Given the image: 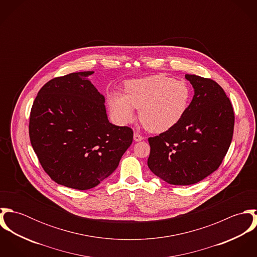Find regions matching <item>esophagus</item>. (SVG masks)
<instances>
[{
    "instance_id": "obj_1",
    "label": "esophagus",
    "mask_w": 257,
    "mask_h": 257,
    "mask_svg": "<svg viewBox=\"0 0 257 257\" xmlns=\"http://www.w3.org/2000/svg\"><path fill=\"white\" fill-rule=\"evenodd\" d=\"M134 140H135V142H142L144 140V137L139 133H135L134 134Z\"/></svg>"
}]
</instances>
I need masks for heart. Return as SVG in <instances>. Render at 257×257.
Segmentation results:
<instances>
[{
  "label": "heart",
  "mask_w": 257,
  "mask_h": 257,
  "mask_svg": "<svg viewBox=\"0 0 257 257\" xmlns=\"http://www.w3.org/2000/svg\"><path fill=\"white\" fill-rule=\"evenodd\" d=\"M191 89L184 81L165 75L133 79L124 84V94L108 97L110 114L118 124H127L140 109L141 121L152 133H164L176 125L189 108Z\"/></svg>",
  "instance_id": "b5f03b06"
}]
</instances>
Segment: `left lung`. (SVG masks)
Instances as JSON below:
<instances>
[{
  "mask_svg": "<svg viewBox=\"0 0 257 257\" xmlns=\"http://www.w3.org/2000/svg\"><path fill=\"white\" fill-rule=\"evenodd\" d=\"M194 96L181 120L149 138V169L172 185L198 183L216 171L230 146L234 113L229 99L214 80L186 74Z\"/></svg>",
  "mask_w": 257,
  "mask_h": 257,
  "instance_id": "obj_1",
  "label": "left lung"
}]
</instances>
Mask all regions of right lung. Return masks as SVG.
Instances as JSON below:
<instances>
[{
    "mask_svg": "<svg viewBox=\"0 0 257 257\" xmlns=\"http://www.w3.org/2000/svg\"><path fill=\"white\" fill-rule=\"evenodd\" d=\"M93 73L48 81L30 117V139L42 168L56 183L77 190L109 177L134 139L131 127L108 119L105 97L89 80Z\"/></svg>",
    "mask_w": 257,
    "mask_h": 257,
    "instance_id": "right-lung-1",
    "label": "right lung"
}]
</instances>
